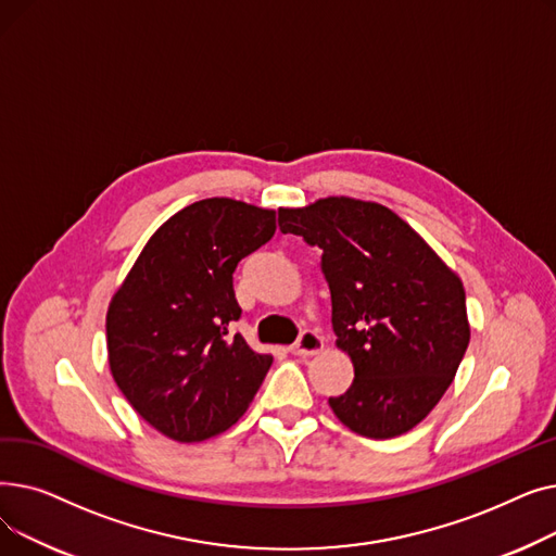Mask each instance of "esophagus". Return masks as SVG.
Instances as JSON below:
<instances>
[{
  "label": "esophagus",
  "mask_w": 556,
  "mask_h": 556,
  "mask_svg": "<svg viewBox=\"0 0 556 556\" xmlns=\"http://www.w3.org/2000/svg\"><path fill=\"white\" fill-rule=\"evenodd\" d=\"M323 349H325V340L323 338H319L313 331H304L298 338V342L290 346V352H293L295 356H317L319 352H323Z\"/></svg>",
  "instance_id": "34e87169"
}]
</instances>
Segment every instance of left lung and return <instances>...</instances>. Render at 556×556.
<instances>
[{
    "label": "left lung",
    "mask_w": 556,
    "mask_h": 556,
    "mask_svg": "<svg viewBox=\"0 0 556 556\" xmlns=\"http://www.w3.org/2000/svg\"><path fill=\"white\" fill-rule=\"evenodd\" d=\"M279 229L323 250L336 344L354 363V383L329 399L331 410L369 440L413 430L471 340L462 279L378 202L329 195L279 207Z\"/></svg>",
    "instance_id": "obj_1"
}]
</instances>
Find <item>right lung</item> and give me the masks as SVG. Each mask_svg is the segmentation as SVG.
I'll return each instance as SVG.
<instances>
[{
	"label": "right lung",
	"mask_w": 556,
	"mask_h": 556,
	"mask_svg": "<svg viewBox=\"0 0 556 556\" xmlns=\"http://www.w3.org/2000/svg\"><path fill=\"white\" fill-rule=\"evenodd\" d=\"M275 229L273 210L198 200L153 233L108 306L114 383L175 442H204L237 424L273 365L229 325L241 317L231 275Z\"/></svg>",
	"instance_id": "add662e5"
}]
</instances>
